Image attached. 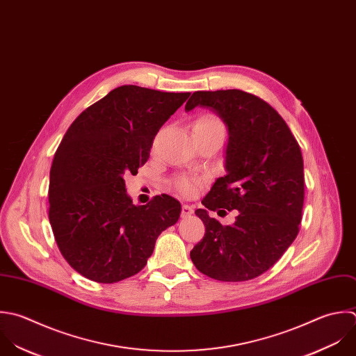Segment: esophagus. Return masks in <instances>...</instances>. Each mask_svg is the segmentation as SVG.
<instances>
[{
	"label": "esophagus",
	"mask_w": 356,
	"mask_h": 356,
	"mask_svg": "<svg viewBox=\"0 0 356 356\" xmlns=\"http://www.w3.org/2000/svg\"><path fill=\"white\" fill-rule=\"evenodd\" d=\"M193 208L191 207H188V205H183L181 207V218H188V216H191L193 215Z\"/></svg>",
	"instance_id": "esophagus-1"
}]
</instances>
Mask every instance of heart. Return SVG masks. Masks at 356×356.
I'll return each instance as SVG.
<instances>
[{
	"label": "heart",
	"instance_id": "1",
	"mask_svg": "<svg viewBox=\"0 0 356 356\" xmlns=\"http://www.w3.org/2000/svg\"><path fill=\"white\" fill-rule=\"evenodd\" d=\"M201 124H204V126H218V127H223L222 122H220L218 118L211 116V115H207V116L200 118V119L194 123V127H195V126H201ZM223 129H225V127H223ZM172 184H173V187H175L180 194H183V195H186V197H193V195L198 191L200 186L202 184V180L198 179V177H191V176H184V175H181V176L175 177L173 181H172Z\"/></svg>",
	"mask_w": 356,
	"mask_h": 356
}]
</instances>
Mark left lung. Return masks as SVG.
<instances>
[{
    "label": "left lung",
    "instance_id": "8db88e82",
    "mask_svg": "<svg viewBox=\"0 0 356 356\" xmlns=\"http://www.w3.org/2000/svg\"><path fill=\"white\" fill-rule=\"evenodd\" d=\"M211 108L229 127L227 175L219 177L195 215L204 238L190 252L195 268L220 282H245L269 270L293 244L305 195L301 148L279 112L241 90L195 91L186 111ZM237 209L230 227L208 210Z\"/></svg>",
    "mask_w": 356,
    "mask_h": 356
}]
</instances>
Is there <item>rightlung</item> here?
<instances>
[{"label": "right lung", "mask_w": 356, "mask_h": 356, "mask_svg": "<svg viewBox=\"0 0 356 356\" xmlns=\"http://www.w3.org/2000/svg\"><path fill=\"white\" fill-rule=\"evenodd\" d=\"M190 92L120 86L83 111L65 133L51 165L48 219L66 262L97 283L138 273L158 236L180 216L168 194L134 205L124 176L137 175L154 138Z\"/></svg>", "instance_id": "right-lung-1"}]
</instances>
